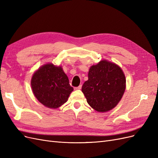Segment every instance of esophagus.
<instances>
[{"label": "esophagus", "instance_id": "34e87169", "mask_svg": "<svg viewBox=\"0 0 158 158\" xmlns=\"http://www.w3.org/2000/svg\"><path fill=\"white\" fill-rule=\"evenodd\" d=\"M81 88H82V85H80L78 87L74 88V89H81Z\"/></svg>", "mask_w": 158, "mask_h": 158}]
</instances>
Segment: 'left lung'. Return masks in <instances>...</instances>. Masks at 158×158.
Returning a JSON list of instances; mask_svg holds the SVG:
<instances>
[{
  "mask_svg": "<svg viewBox=\"0 0 158 158\" xmlns=\"http://www.w3.org/2000/svg\"><path fill=\"white\" fill-rule=\"evenodd\" d=\"M126 89V78L117 64L102 60L89 69L88 80L82 92L87 102L98 112L109 111L121 101Z\"/></svg>",
  "mask_w": 158,
  "mask_h": 158,
  "instance_id": "obj_1",
  "label": "left lung"
}]
</instances>
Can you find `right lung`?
<instances>
[{
    "label": "right lung",
    "instance_id": "obj_1",
    "mask_svg": "<svg viewBox=\"0 0 158 158\" xmlns=\"http://www.w3.org/2000/svg\"><path fill=\"white\" fill-rule=\"evenodd\" d=\"M31 86L38 101L51 109L63 106L74 90L62 66L52 63L42 65L33 74Z\"/></svg>",
    "mask_w": 158,
    "mask_h": 158
}]
</instances>
